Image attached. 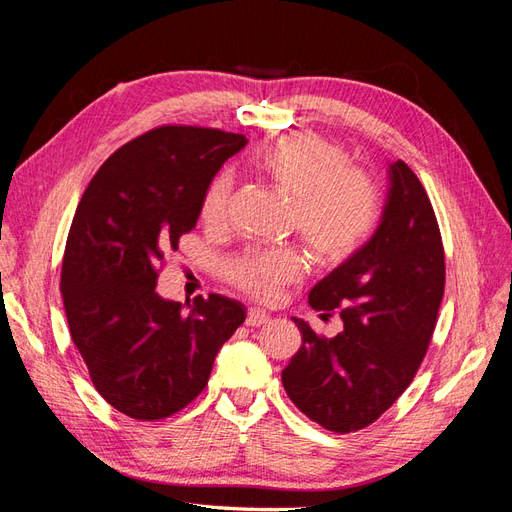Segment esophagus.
<instances>
[{"label": "esophagus", "instance_id": "34e87169", "mask_svg": "<svg viewBox=\"0 0 512 512\" xmlns=\"http://www.w3.org/2000/svg\"><path fill=\"white\" fill-rule=\"evenodd\" d=\"M267 322H271V316L265 312V309H260V307L247 309V318H245L247 327H262V324H267Z\"/></svg>", "mask_w": 512, "mask_h": 512}]
</instances>
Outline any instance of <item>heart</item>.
<instances>
[{
  "label": "heart",
  "mask_w": 512,
  "mask_h": 512,
  "mask_svg": "<svg viewBox=\"0 0 512 512\" xmlns=\"http://www.w3.org/2000/svg\"><path fill=\"white\" fill-rule=\"evenodd\" d=\"M348 164L344 149L316 134L282 138L262 147L252 162L254 173L290 203V226L318 265L333 267L354 256L380 220L376 185ZM230 190L226 173L215 175L207 185L200 203V220L207 226L224 220ZM303 271L305 260L299 252L262 250L232 262L230 280L256 297L273 299Z\"/></svg>",
  "instance_id": "obj_1"
}]
</instances>
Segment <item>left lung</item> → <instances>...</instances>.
<instances>
[{"mask_svg": "<svg viewBox=\"0 0 512 512\" xmlns=\"http://www.w3.org/2000/svg\"><path fill=\"white\" fill-rule=\"evenodd\" d=\"M444 294V247L425 188L406 162L389 164V194L374 235L309 290L318 337L292 318L303 344L282 371L292 404L335 433L359 431L389 410L423 363Z\"/></svg>", "mask_w": 512, "mask_h": 512, "instance_id": "8db88e82", "label": "left lung"}]
</instances>
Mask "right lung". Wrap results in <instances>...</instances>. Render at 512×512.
Masks as SVG:
<instances>
[{"instance_id":"right-lung-1","label":"right lung","mask_w":512,"mask_h":512,"mask_svg":"<svg viewBox=\"0 0 512 512\" xmlns=\"http://www.w3.org/2000/svg\"><path fill=\"white\" fill-rule=\"evenodd\" d=\"M243 134L164 126L108 158L76 207L61 297L96 391L136 421L179 412L207 386L215 356L245 322V305L209 294L162 299L158 269L190 232Z\"/></svg>"}]
</instances>
